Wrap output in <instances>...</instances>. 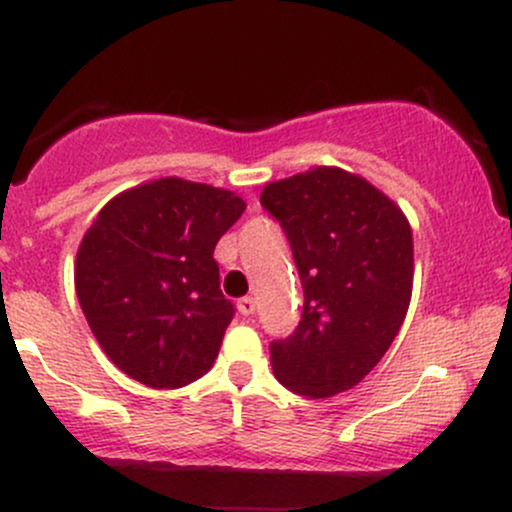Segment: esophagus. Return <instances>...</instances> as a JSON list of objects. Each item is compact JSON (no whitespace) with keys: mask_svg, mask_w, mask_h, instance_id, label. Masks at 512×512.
I'll return each instance as SVG.
<instances>
[{"mask_svg":"<svg viewBox=\"0 0 512 512\" xmlns=\"http://www.w3.org/2000/svg\"><path fill=\"white\" fill-rule=\"evenodd\" d=\"M238 313H240V315H245V317L255 313V298H252V296L240 298V301H238Z\"/></svg>","mask_w":512,"mask_h":512,"instance_id":"34e87169","label":"esophagus"}]
</instances>
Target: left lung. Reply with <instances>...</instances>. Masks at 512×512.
I'll use <instances>...</instances> for the list:
<instances>
[{
  "label": "left lung",
  "instance_id": "8db88e82",
  "mask_svg": "<svg viewBox=\"0 0 512 512\" xmlns=\"http://www.w3.org/2000/svg\"><path fill=\"white\" fill-rule=\"evenodd\" d=\"M289 238L303 315L272 342L276 380L322 399L361 383L395 342L411 301L414 238L404 211L361 175L317 166L264 185Z\"/></svg>",
  "mask_w": 512,
  "mask_h": 512
}]
</instances>
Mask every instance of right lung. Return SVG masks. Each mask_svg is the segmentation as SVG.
Segmentation results:
<instances>
[{
  "label": "right lung",
  "mask_w": 512,
  "mask_h": 512,
  "mask_svg": "<svg viewBox=\"0 0 512 512\" xmlns=\"http://www.w3.org/2000/svg\"><path fill=\"white\" fill-rule=\"evenodd\" d=\"M236 192L158 178L98 211L76 252L88 327L122 373L154 390L202 378L219 356L233 303L214 248L240 219Z\"/></svg>",
  "instance_id": "right-lung-1"
}]
</instances>
